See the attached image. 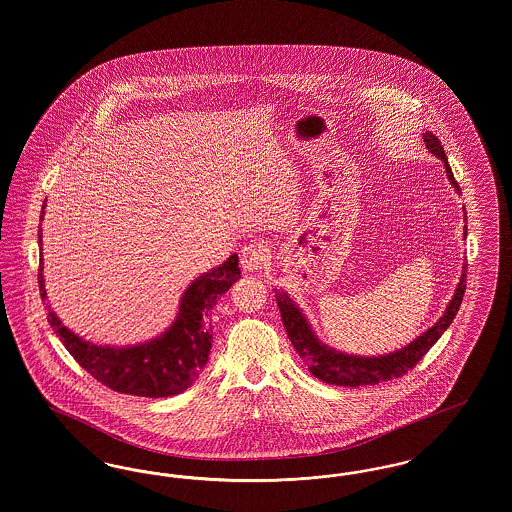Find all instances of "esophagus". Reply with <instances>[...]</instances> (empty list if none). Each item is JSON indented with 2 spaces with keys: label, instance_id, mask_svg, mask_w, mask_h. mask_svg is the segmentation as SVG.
Masks as SVG:
<instances>
[{
  "label": "esophagus",
  "instance_id": "34e87169",
  "mask_svg": "<svg viewBox=\"0 0 512 512\" xmlns=\"http://www.w3.org/2000/svg\"><path fill=\"white\" fill-rule=\"evenodd\" d=\"M265 261H267V249L263 245H245L244 249H242L240 263H242L244 270H249V272L259 270V268H263Z\"/></svg>",
  "mask_w": 512,
  "mask_h": 512
}]
</instances>
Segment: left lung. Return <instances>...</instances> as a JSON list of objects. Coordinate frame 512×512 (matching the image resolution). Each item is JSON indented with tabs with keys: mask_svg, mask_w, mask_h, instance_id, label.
Returning <instances> with one entry per match:
<instances>
[{
	"mask_svg": "<svg viewBox=\"0 0 512 512\" xmlns=\"http://www.w3.org/2000/svg\"><path fill=\"white\" fill-rule=\"evenodd\" d=\"M422 138L426 142L428 151L443 161V167H445L451 186L459 192L461 188L447 163L441 142L432 132H426ZM464 236H466V232H464ZM464 268L466 267H463V274L457 284L455 295L449 301L445 313L439 317L438 322L432 328H428L424 334H420L416 340L411 341L409 345H405L403 349H397L388 355H378V357H359V355L341 353V351L328 347L326 343H322L315 336L309 320L301 313V309L295 305V301L288 293L278 290L276 303H278L288 338L292 341L297 355L303 359L305 365L309 366V372H313V376H317L318 380H322L326 384L345 386V388L376 386L380 382H388V380L407 374L430 351V347L441 338V334L449 328V324L453 322V318L457 317L459 307L463 303L464 290H466V270Z\"/></svg>",
	"mask_w": 512,
	"mask_h": 512,
	"instance_id": "8db88e82",
	"label": "left lung"
}]
</instances>
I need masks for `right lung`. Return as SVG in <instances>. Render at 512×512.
Here are the masks:
<instances>
[{
	"mask_svg": "<svg viewBox=\"0 0 512 512\" xmlns=\"http://www.w3.org/2000/svg\"><path fill=\"white\" fill-rule=\"evenodd\" d=\"M44 207L46 203L42 205V219ZM38 244L42 247V228ZM42 270L40 259L38 284L42 299H46ZM240 278L238 255H230L220 267L203 272L182 295L178 315L169 330L138 345L115 347L82 340L61 324L49 305L48 322L74 361L103 386L138 397H169L188 390L203 372L213 345L211 311L220 295Z\"/></svg>",
	"mask_w": 512,
	"mask_h": 512,
	"instance_id": "obj_1",
	"label": "right lung"
}]
</instances>
